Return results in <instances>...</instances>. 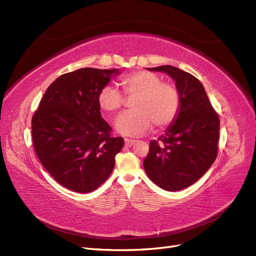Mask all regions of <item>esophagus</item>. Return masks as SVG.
I'll list each match as a JSON object with an SVG mask.
<instances>
[{"label":"esophagus","mask_w":256,"mask_h":256,"mask_svg":"<svg viewBox=\"0 0 256 256\" xmlns=\"http://www.w3.org/2000/svg\"><path fill=\"white\" fill-rule=\"evenodd\" d=\"M136 143V142L134 140L125 138V146H126V147H131V146H134Z\"/></svg>","instance_id":"34e87169"}]
</instances>
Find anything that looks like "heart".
<instances>
[{"mask_svg": "<svg viewBox=\"0 0 256 256\" xmlns=\"http://www.w3.org/2000/svg\"><path fill=\"white\" fill-rule=\"evenodd\" d=\"M120 84L130 102L131 111L122 113L116 120V129L126 136H140L154 125L162 129L170 126L180 109V95L170 84L148 71H136L122 76ZM100 108L106 113L118 111L124 96L116 86H102L98 95Z\"/></svg>", "mask_w": 256, "mask_h": 256, "instance_id": "heart-1", "label": "heart"}]
</instances>
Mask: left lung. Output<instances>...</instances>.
<instances>
[{
	"label": "left lung",
	"mask_w": 256,
	"mask_h": 256,
	"mask_svg": "<svg viewBox=\"0 0 256 256\" xmlns=\"http://www.w3.org/2000/svg\"><path fill=\"white\" fill-rule=\"evenodd\" d=\"M147 70L166 73L174 79L180 95V109L165 134L149 144L144 170L161 188L181 190L198 181L214 163L219 118L195 76L172 66Z\"/></svg>",
	"instance_id": "obj_1"
}]
</instances>
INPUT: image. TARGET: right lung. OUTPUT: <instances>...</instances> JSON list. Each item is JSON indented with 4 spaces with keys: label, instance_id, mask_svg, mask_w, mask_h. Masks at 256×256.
<instances>
[{
    "label": "right lung",
    "instance_id": "right-lung-1",
    "mask_svg": "<svg viewBox=\"0 0 256 256\" xmlns=\"http://www.w3.org/2000/svg\"><path fill=\"white\" fill-rule=\"evenodd\" d=\"M118 68H84L48 88L32 120L34 152L59 184L76 192L95 190L109 178L124 138H112L98 95Z\"/></svg>",
    "mask_w": 256,
    "mask_h": 256
}]
</instances>
